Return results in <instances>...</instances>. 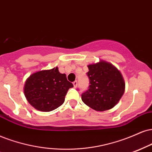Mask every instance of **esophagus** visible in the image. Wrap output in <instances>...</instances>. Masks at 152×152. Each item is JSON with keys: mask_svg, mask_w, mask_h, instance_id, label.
I'll list each match as a JSON object with an SVG mask.
<instances>
[{"mask_svg": "<svg viewBox=\"0 0 152 152\" xmlns=\"http://www.w3.org/2000/svg\"><path fill=\"white\" fill-rule=\"evenodd\" d=\"M73 85H74V88L77 87V85H78V82H77V81H75L74 82H73Z\"/></svg>", "mask_w": 152, "mask_h": 152, "instance_id": "34e87169", "label": "esophagus"}]
</instances>
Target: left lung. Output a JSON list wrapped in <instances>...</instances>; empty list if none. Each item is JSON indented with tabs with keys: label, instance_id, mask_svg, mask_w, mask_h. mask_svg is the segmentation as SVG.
<instances>
[{
	"label": "left lung",
	"instance_id": "left-lung-1",
	"mask_svg": "<svg viewBox=\"0 0 152 152\" xmlns=\"http://www.w3.org/2000/svg\"><path fill=\"white\" fill-rule=\"evenodd\" d=\"M88 68L90 85L81 95L82 101L96 111L113 108L125 92V83L121 73L105 61L88 65Z\"/></svg>",
	"mask_w": 152,
	"mask_h": 152
}]
</instances>
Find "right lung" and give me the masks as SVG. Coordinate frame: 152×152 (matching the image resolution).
<instances>
[{
	"label": "right lung",
	"instance_id": "1",
	"mask_svg": "<svg viewBox=\"0 0 152 152\" xmlns=\"http://www.w3.org/2000/svg\"><path fill=\"white\" fill-rule=\"evenodd\" d=\"M74 87L65 74L57 67L37 71L26 80L24 93L31 105L38 110L49 112L64 103L67 91Z\"/></svg>",
	"mask_w": 152,
	"mask_h": 152
}]
</instances>
